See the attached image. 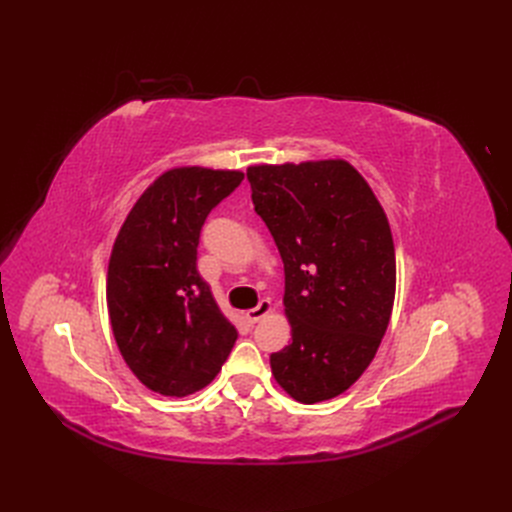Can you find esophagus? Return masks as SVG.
<instances>
[{"label":"esophagus","mask_w":512,"mask_h":512,"mask_svg":"<svg viewBox=\"0 0 512 512\" xmlns=\"http://www.w3.org/2000/svg\"><path fill=\"white\" fill-rule=\"evenodd\" d=\"M273 310V306H271V300H260L258 302V306L256 308H252V310H246V314H243V316H246V321L248 323H258L260 319H262V316H266V314H269Z\"/></svg>","instance_id":"34e87169"}]
</instances>
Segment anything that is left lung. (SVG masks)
I'll list each match as a JSON object with an SVG mask.
<instances>
[{
  "label": "left lung",
  "instance_id": "obj_1",
  "mask_svg": "<svg viewBox=\"0 0 512 512\" xmlns=\"http://www.w3.org/2000/svg\"><path fill=\"white\" fill-rule=\"evenodd\" d=\"M248 181L285 269L291 344L271 354L273 375L302 404L331 400L369 367L392 316L387 216L346 160L250 166Z\"/></svg>",
  "mask_w": 512,
  "mask_h": 512
}]
</instances>
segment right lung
Wrapping results in <instances>:
<instances>
[{
  "label": "right lung",
  "instance_id": "obj_1",
  "mask_svg": "<svg viewBox=\"0 0 512 512\" xmlns=\"http://www.w3.org/2000/svg\"><path fill=\"white\" fill-rule=\"evenodd\" d=\"M243 181L239 170H166L137 200L108 264L116 346L152 392L183 398L221 371L237 329L198 273L206 216Z\"/></svg>",
  "mask_w": 512,
  "mask_h": 512
}]
</instances>
